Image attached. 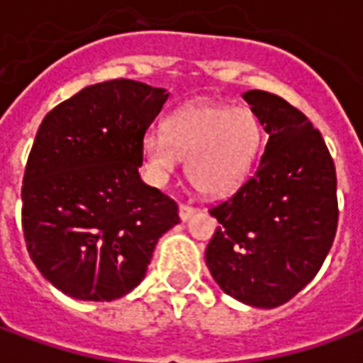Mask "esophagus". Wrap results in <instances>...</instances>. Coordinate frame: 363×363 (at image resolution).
<instances>
[{
  "instance_id": "obj_1",
  "label": "esophagus",
  "mask_w": 363,
  "mask_h": 363,
  "mask_svg": "<svg viewBox=\"0 0 363 363\" xmlns=\"http://www.w3.org/2000/svg\"><path fill=\"white\" fill-rule=\"evenodd\" d=\"M194 213H196V208H194V206H189V204L179 206V216H181L182 221H189Z\"/></svg>"
}]
</instances>
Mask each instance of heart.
Returning <instances> with one entry per match:
<instances>
[{"label": "heart", "mask_w": 363, "mask_h": 363, "mask_svg": "<svg viewBox=\"0 0 363 363\" xmlns=\"http://www.w3.org/2000/svg\"><path fill=\"white\" fill-rule=\"evenodd\" d=\"M262 143L264 128L251 108L196 104L169 116L165 134L143 138V159L151 179L165 182L181 155L190 184L202 194L220 196L249 177Z\"/></svg>", "instance_id": "1"}]
</instances>
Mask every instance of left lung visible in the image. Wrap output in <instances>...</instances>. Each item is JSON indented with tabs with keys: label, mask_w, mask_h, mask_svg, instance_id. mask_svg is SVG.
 Wrapping results in <instances>:
<instances>
[{
	"label": "left lung",
	"mask_w": 363,
	"mask_h": 363,
	"mask_svg": "<svg viewBox=\"0 0 363 363\" xmlns=\"http://www.w3.org/2000/svg\"><path fill=\"white\" fill-rule=\"evenodd\" d=\"M267 130L257 171L210 213L206 264L228 296L252 307L286 303L319 272L338 225L335 161L303 112L267 91L243 95Z\"/></svg>",
	"instance_id": "1"
}]
</instances>
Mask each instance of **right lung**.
I'll use <instances>...</instances> for the list:
<instances>
[{"mask_svg":"<svg viewBox=\"0 0 363 363\" xmlns=\"http://www.w3.org/2000/svg\"><path fill=\"white\" fill-rule=\"evenodd\" d=\"M169 93L132 79L89 85L44 116L23 177L30 259L62 294L112 301L143 280L173 198L140 179L143 135Z\"/></svg>","mask_w":363,"mask_h":363,"instance_id":"obj_1","label":"right lung"}]
</instances>
